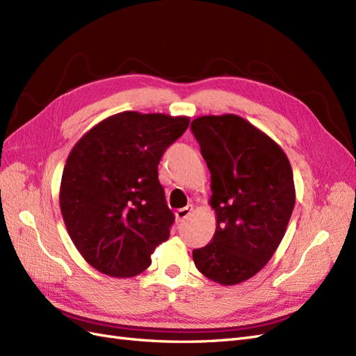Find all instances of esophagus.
Here are the masks:
<instances>
[{
	"mask_svg": "<svg viewBox=\"0 0 356 356\" xmlns=\"http://www.w3.org/2000/svg\"><path fill=\"white\" fill-rule=\"evenodd\" d=\"M191 211H193V207H191V204H188V207H186V208H181V209H178V211L175 212V215H177V220H178V221H184V220H187V218L190 217Z\"/></svg>",
	"mask_w": 356,
	"mask_h": 356,
	"instance_id": "1",
	"label": "esophagus"
}]
</instances>
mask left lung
Instances as JSON below:
<instances>
[{"mask_svg":"<svg viewBox=\"0 0 356 356\" xmlns=\"http://www.w3.org/2000/svg\"><path fill=\"white\" fill-rule=\"evenodd\" d=\"M191 132L211 172L217 230L193 250L197 270L213 282L236 285L270 260L296 203L294 177L284 149L234 114L203 115Z\"/></svg>","mask_w":356,"mask_h":356,"instance_id":"8db88e82","label":"left lung"}]
</instances>
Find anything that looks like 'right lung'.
I'll list each match as a JSON object with an SVG mask.
<instances>
[{
	"label": "right lung",
	"instance_id": "right-lung-1",
	"mask_svg": "<svg viewBox=\"0 0 356 356\" xmlns=\"http://www.w3.org/2000/svg\"><path fill=\"white\" fill-rule=\"evenodd\" d=\"M188 123L184 115L118 113L71 149L59 204L75 248L96 270L113 277L141 273L169 238L175 215L157 168Z\"/></svg>",
	"mask_w": 356,
	"mask_h": 356
}]
</instances>
